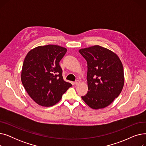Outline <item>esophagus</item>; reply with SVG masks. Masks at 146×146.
<instances>
[{"label":"esophagus","mask_w":146,"mask_h":146,"mask_svg":"<svg viewBox=\"0 0 146 146\" xmlns=\"http://www.w3.org/2000/svg\"><path fill=\"white\" fill-rule=\"evenodd\" d=\"M80 83V82L79 80H76V82H75V85H76V86H78V85H79Z\"/></svg>","instance_id":"34e87169"}]
</instances>
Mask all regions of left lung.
Instances as JSON below:
<instances>
[{"mask_svg": "<svg viewBox=\"0 0 146 146\" xmlns=\"http://www.w3.org/2000/svg\"><path fill=\"white\" fill-rule=\"evenodd\" d=\"M79 51L88 63L89 90L82 99L91 108H104L123 89L124 75L121 61L115 53L98 45Z\"/></svg>", "mask_w": 146, "mask_h": 146, "instance_id": "1", "label": "left lung"}]
</instances>
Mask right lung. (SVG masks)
Returning <instances> with one entry per match:
<instances>
[{"label": "right lung", "mask_w": 146, "mask_h": 146, "mask_svg": "<svg viewBox=\"0 0 146 146\" xmlns=\"http://www.w3.org/2000/svg\"><path fill=\"white\" fill-rule=\"evenodd\" d=\"M67 52L61 46H38L27 54L21 81L28 94L37 104L51 106L58 103L72 84L64 80L60 61Z\"/></svg>", "instance_id": "obj_1"}]
</instances>
